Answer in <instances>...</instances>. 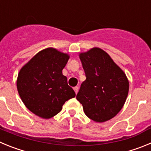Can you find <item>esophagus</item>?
<instances>
[{
  "label": "esophagus",
  "instance_id": "esophagus-1",
  "mask_svg": "<svg viewBox=\"0 0 151 151\" xmlns=\"http://www.w3.org/2000/svg\"><path fill=\"white\" fill-rule=\"evenodd\" d=\"M73 89H74L75 92H76V94H77V93H78V88L76 86V87H74V88H73Z\"/></svg>",
  "mask_w": 151,
  "mask_h": 151
}]
</instances>
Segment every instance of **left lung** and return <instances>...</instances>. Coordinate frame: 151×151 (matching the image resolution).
<instances>
[{
  "label": "left lung",
  "mask_w": 151,
  "mask_h": 151,
  "mask_svg": "<svg viewBox=\"0 0 151 151\" xmlns=\"http://www.w3.org/2000/svg\"><path fill=\"white\" fill-rule=\"evenodd\" d=\"M86 79L76 99L85 115L94 122L110 120L124 106L129 89L125 73L110 55L99 47L79 54Z\"/></svg>",
  "instance_id": "1"
}]
</instances>
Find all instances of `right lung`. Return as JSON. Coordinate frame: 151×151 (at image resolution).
<instances>
[{
  "label": "right lung",
  "instance_id": "right-lung-1",
  "mask_svg": "<svg viewBox=\"0 0 151 151\" xmlns=\"http://www.w3.org/2000/svg\"><path fill=\"white\" fill-rule=\"evenodd\" d=\"M69 56L48 47L38 52L20 69L17 90L25 106L34 114L50 119L76 93L62 73Z\"/></svg>",
  "mask_w": 151,
  "mask_h": 151
}]
</instances>
